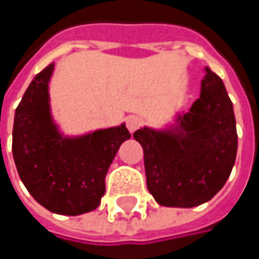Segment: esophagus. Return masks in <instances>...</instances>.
Returning a JSON list of instances; mask_svg holds the SVG:
<instances>
[{
    "instance_id": "esophagus-1",
    "label": "esophagus",
    "mask_w": 259,
    "mask_h": 259,
    "mask_svg": "<svg viewBox=\"0 0 259 259\" xmlns=\"http://www.w3.org/2000/svg\"><path fill=\"white\" fill-rule=\"evenodd\" d=\"M142 123H144V121H142V118H141V117H138V115H132V117L127 118V123H126V124H127V129L133 133L135 130H138L141 126H142Z\"/></svg>"
}]
</instances>
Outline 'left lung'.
<instances>
[{"label": "left lung", "mask_w": 259, "mask_h": 259, "mask_svg": "<svg viewBox=\"0 0 259 259\" xmlns=\"http://www.w3.org/2000/svg\"><path fill=\"white\" fill-rule=\"evenodd\" d=\"M147 187L157 204L190 208L210 201L227 183L237 154L233 102L216 73L205 67L199 99L177 126L136 130Z\"/></svg>", "instance_id": "1"}]
</instances>
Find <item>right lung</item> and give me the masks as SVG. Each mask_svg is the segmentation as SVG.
I'll list each match as a JSON object with an SVG mask.
<instances>
[{
  "label": "right lung",
  "instance_id": "1",
  "mask_svg": "<svg viewBox=\"0 0 259 259\" xmlns=\"http://www.w3.org/2000/svg\"><path fill=\"white\" fill-rule=\"evenodd\" d=\"M49 64L31 80L16 108L13 159L32 198L57 214L78 216L99 207L105 177L120 148L130 138L124 124L76 138H64L51 115Z\"/></svg>",
  "mask_w": 259,
  "mask_h": 259
}]
</instances>
